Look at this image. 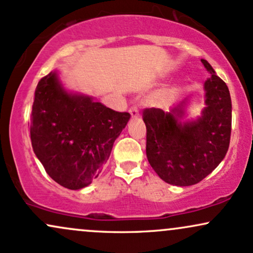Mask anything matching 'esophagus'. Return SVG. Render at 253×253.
<instances>
[{
	"label": "esophagus",
	"mask_w": 253,
	"mask_h": 253,
	"mask_svg": "<svg viewBox=\"0 0 253 253\" xmlns=\"http://www.w3.org/2000/svg\"><path fill=\"white\" fill-rule=\"evenodd\" d=\"M129 114L131 115L132 118H136V117H138V116H139V111H138V109L136 108V106H131V108L129 109Z\"/></svg>",
	"instance_id": "esophagus-1"
}]
</instances>
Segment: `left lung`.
<instances>
[{
	"mask_svg": "<svg viewBox=\"0 0 253 253\" xmlns=\"http://www.w3.org/2000/svg\"><path fill=\"white\" fill-rule=\"evenodd\" d=\"M211 74L205 82L206 108L199 120L181 123L182 105L170 112L143 110L147 126V157L163 181L174 186H192L212 173L228 150L232 126V104L226 83L204 59Z\"/></svg>",
	"mask_w": 253,
	"mask_h": 253,
	"instance_id": "left-lung-1",
	"label": "left lung"
}]
</instances>
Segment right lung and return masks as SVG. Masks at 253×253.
Returning a JSON list of instances; mask_svg holds the SVG:
<instances>
[{
    "label": "right lung",
    "instance_id": "right-lung-1",
    "mask_svg": "<svg viewBox=\"0 0 253 253\" xmlns=\"http://www.w3.org/2000/svg\"><path fill=\"white\" fill-rule=\"evenodd\" d=\"M130 115L90 97L67 93L50 72L38 83L29 130L46 173L68 189L88 186L102 171Z\"/></svg>",
    "mask_w": 253,
    "mask_h": 253
}]
</instances>
